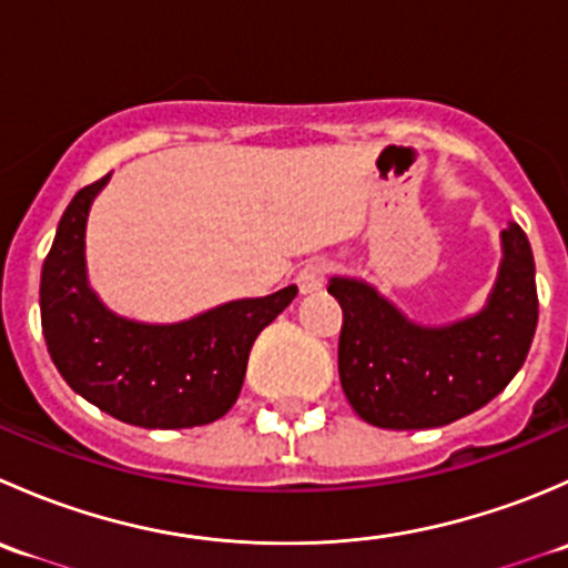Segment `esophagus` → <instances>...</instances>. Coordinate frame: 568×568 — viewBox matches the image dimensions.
I'll list each match as a JSON object with an SVG mask.
<instances>
[{"instance_id":"obj_1","label":"esophagus","mask_w":568,"mask_h":568,"mask_svg":"<svg viewBox=\"0 0 568 568\" xmlns=\"http://www.w3.org/2000/svg\"><path fill=\"white\" fill-rule=\"evenodd\" d=\"M326 274H329V266L324 261H311L300 268L296 274V283H300L302 294H316V291L324 288Z\"/></svg>"}]
</instances>
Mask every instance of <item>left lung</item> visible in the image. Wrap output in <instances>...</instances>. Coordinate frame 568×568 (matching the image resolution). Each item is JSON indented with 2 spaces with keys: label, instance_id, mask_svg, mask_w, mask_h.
Returning a JSON list of instances; mask_svg holds the SVG:
<instances>
[{
  "label": "left lung",
  "instance_id": "obj_1",
  "mask_svg": "<svg viewBox=\"0 0 568 568\" xmlns=\"http://www.w3.org/2000/svg\"><path fill=\"white\" fill-rule=\"evenodd\" d=\"M500 239V272L486 305L445 326L415 324L365 280H329L326 291L343 307L341 385L365 423L393 432L448 426L517 376L538 324L536 263L517 222Z\"/></svg>",
  "mask_w": 568,
  "mask_h": 568
}]
</instances>
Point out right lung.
<instances>
[{"label":"right lung","mask_w":568,"mask_h":568,"mask_svg":"<svg viewBox=\"0 0 568 568\" xmlns=\"http://www.w3.org/2000/svg\"><path fill=\"white\" fill-rule=\"evenodd\" d=\"M109 175L68 203L40 272V324L62 379L106 415L142 428L214 423L236 404L250 348L294 302L296 285L236 300L178 324L112 313L88 283L84 231Z\"/></svg>","instance_id":"right-lung-1"}]
</instances>
